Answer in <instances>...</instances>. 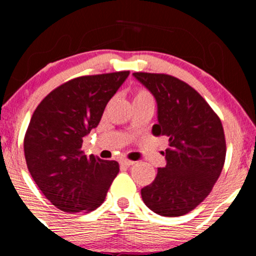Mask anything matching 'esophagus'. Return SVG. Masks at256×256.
Segmentation results:
<instances>
[{
  "label": "esophagus",
  "mask_w": 256,
  "mask_h": 256,
  "mask_svg": "<svg viewBox=\"0 0 256 256\" xmlns=\"http://www.w3.org/2000/svg\"><path fill=\"white\" fill-rule=\"evenodd\" d=\"M134 161L131 160H128V158H122V160H120V165L124 166V167H130L131 165H134Z\"/></svg>",
  "instance_id": "obj_1"
}]
</instances>
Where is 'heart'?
<instances>
[{
  "label": "heart",
  "instance_id": "heart-1",
  "mask_svg": "<svg viewBox=\"0 0 256 256\" xmlns=\"http://www.w3.org/2000/svg\"><path fill=\"white\" fill-rule=\"evenodd\" d=\"M144 98H152V95L146 90H138L134 95V100H144Z\"/></svg>",
  "mask_w": 256,
  "mask_h": 256
}]
</instances>
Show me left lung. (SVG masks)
Returning <instances> with one entry per match:
<instances>
[{"mask_svg":"<svg viewBox=\"0 0 256 256\" xmlns=\"http://www.w3.org/2000/svg\"><path fill=\"white\" fill-rule=\"evenodd\" d=\"M152 94L158 124L152 134L168 137L166 166L158 168L142 200L162 216H180L198 207L212 192L225 162L224 128L210 106L189 84L160 73H134Z\"/></svg>","mask_w":256,"mask_h":256,"instance_id":"1","label":"left lung"}]
</instances>
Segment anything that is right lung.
<instances>
[{
	"mask_svg": "<svg viewBox=\"0 0 256 256\" xmlns=\"http://www.w3.org/2000/svg\"><path fill=\"white\" fill-rule=\"evenodd\" d=\"M128 74L71 79L48 94L32 114L24 140L26 165L46 200L64 212L96 210L119 173L116 161L88 158L82 146Z\"/></svg>",
	"mask_w": 256,
	"mask_h": 256,
	"instance_id": "add662e5",
	"label": "right lung"
}]
</instances>
